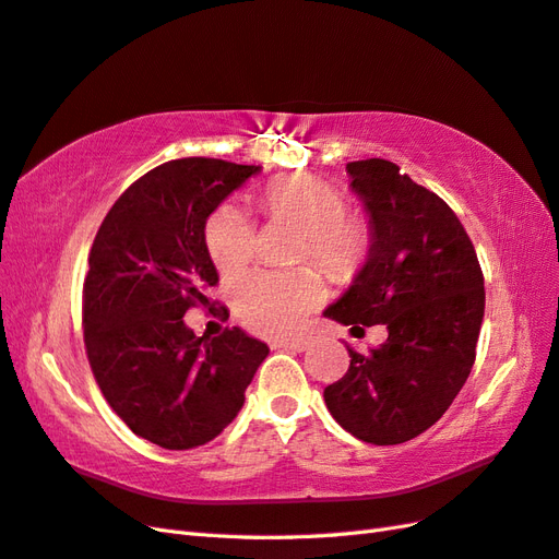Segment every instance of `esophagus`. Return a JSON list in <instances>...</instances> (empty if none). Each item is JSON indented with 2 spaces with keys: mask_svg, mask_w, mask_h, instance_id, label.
Returning a JSON list of instances; mask_svg holds the SVG:
<instances>
[{
  "mask_svg": "<svg viewBox=\"0 0 559 559\" xmlns=\"http://www.w3.org/2000/svg\"><path fill=\"white\" fill-rule=\"evenodd\" d=\"M271 347L278 349V347H285V349H295V353H302V349L309 347L307 341H271Z\"/></svg>",
  "mask_w": 559,
  "mask_h": 559,
  "instance_id": "1",
  "label": "esophagus"
}]
</instances>
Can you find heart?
Here are the masks:
<instances>
[{
	"label": "heart",
	"mask_w": 559,
	"mask_h": 559,
	"mask_svg": "<svg viewBox=\"0 0 559 559\" xmlns=\"http://www.w3.org/2000/svg\"><path fill=\"white\" fill-rule=\"evenodd\" d=\"M262 206L274 224L300 233L295 259H311L333 276H353L371 252V226L361 214L345 212L343 192L317 176H281L266 186ZM204 245L224 276L252 262L254 228L238 204L224 202L204 224ZM240 321L262 335H290L302 326L321 290L302 274L254 271L233 288Z\"/></svg>",
	"instance_id": "1"
}]
</instances>
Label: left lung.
I'll return each instance as SVG.
<instances>
[{"label": "left lung", "instance_id": "1", "mask_svg": "<svg viewBox=\"0 0 559 559\" xmlns=\"http://www.w3.org/2000/svg\"><path fill=\"white\" fill-rule=\"evenodd\" d=\"M365 204L371 252L323 314L359 329L383 323L388 341L359 355L323 400L347 433L397 445L431 428L462 391L476 359L486 293L476 250L455 212L385 159L349 162Z\"/></svg>", "mask_w": 559, "mask_h": 559}]
</instances>
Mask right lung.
<instances>
[{
	"label": "right lung",
	"instance_id": "1",
	"mask_svg": "<svg viewBox=\"0 0 559 559\" xmlns=\"http://www.w3.org/2000/svg\"><path fill=\"white\" fill-rule=\"evenodd\" d=\"M259 166L188 157L152 168L114 202L87 257L83 333L102 395L166 450L210 443L238 417L269 355L240 329L198 338L186 311L218 283L204 224Z\"/></svg>",
	"mask_w": 559,
	"mask_h": 559
}]
</instances>
